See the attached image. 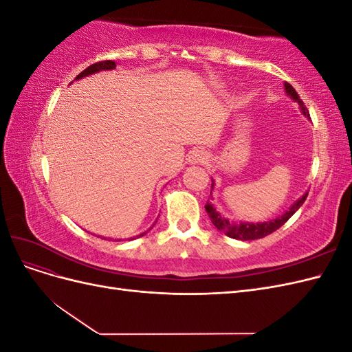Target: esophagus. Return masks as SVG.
Masks as SVG:
<instances>
[{
	"instance_id": "1",
	"label": "esophagus",
	"mask_w": 352,
	"mask_h": 352,
	"mask_svg": "<svg viewBox=\"0 0 352 352\" xmlns=\"http://www.w3.org/2000/svg\"><path fill=\"white\" fill-rule=\"evenodd\" d=\"M206 153L204 151H201V150H197V151H192L190 153V155H189V162L190 163H202L206 160Z\"/></svg>"
}]
</instances>
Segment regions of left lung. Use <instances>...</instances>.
<instances>
[{
	"label": "left lung",
	"instance_id": "obj_1",
	"mask_svg": "<svg viewBox=\"0 0 352 352\" xmlns=\"http://www.w3.org/2000/svg\"><path fill=\"white\" fill-rule=\"evenodd\" d=\"M285 91L295 102H298L302 114L307 117V119H310V113H308V110L305 109V105L301 101L300 95L296 94V91L287 82H285ZM212 186H214V184H211V188ZM307 195H308V192H305L301 198H298L291 206V208L285 211L282 216L276 217L274 220L263 221V223H242V221L233 223V221H229L228 219L223 217L219 211H216L214 206H212L210 201H207L206 211L208 212V217H210L212 225H214L220 232L225 233V235H228L229 238L239 239V241H254V239H260V238L267 236L274 230H278L280 226H283L285 223L294 216V212L304 204V201L307 199Z\"/></svg>",
	"mask_w": 352,
	"mask_h": 352
}]
</instances>
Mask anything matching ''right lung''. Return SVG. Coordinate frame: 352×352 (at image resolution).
Wrapping results in <instances>:
<instances>
[{"mask_svg":"<svg viewBox=\"0 0 352 352\" xmlns=\"http://www.w3.org/2000/svg\"><path fill=\"white\" fill-rule=\"evenodd\" d=\"M113 69H116V63L114 61H111V60H105V61H98V63H95V65H92V66H89V67H87L85 69L83 72H80L76 78H74V80H79V79H82V78H85V76H89V74H94V73H98V72H102V70H113ZM154 226V225H153ZM153 226H151V229H153ZM150 229V230H151ZM146 232H144V233H141L140 236H144ZM138 238V236H136Z\"/></svg>","mask_w":352,"mask_h":352,"instance_id":"add662e5","label":"right lung"}]
</instances>
